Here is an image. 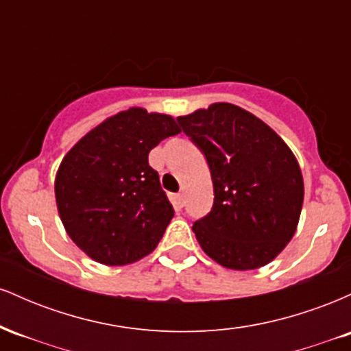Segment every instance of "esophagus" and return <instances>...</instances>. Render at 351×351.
<instances>
[{"label": "esophagus", "instance_id": "obj_1", "mask_svg": "<svg viewBox=\"0 0 351 351\" xmlns=\"http://www.w3.org/2000/svg\"><path fill=\"white\" fill-rule=\"evenodd\" d=\"M173 201H175V206L176 208H183L184 195H183V193H176V195L173 196Z\"/></svg>", "mask_w": 351, "mask_h": 351}]
</instances>
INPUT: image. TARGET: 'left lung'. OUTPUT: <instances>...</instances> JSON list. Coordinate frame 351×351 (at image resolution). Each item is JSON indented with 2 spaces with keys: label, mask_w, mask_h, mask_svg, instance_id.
I'll return each mask as SVG.
<instances>
[{
  "label": "left lung",
  "mask_w": 351,
  "mask_h": 351,
  "mask_svg": "<svg viewBox=\"0 0 351 351\" xmlns=\"http://www.w3.org/2000/svg\"><path fill=\"white\" fill-rule=\"evenodd\" d=\"M203 150L215 204L193 224L206 256L232 271L272 263L295 234L304 178L289 145L251 112L211 104L176 119Z\"/></svg>",
  "instance_id": "8db88e82"
}]
</instances>
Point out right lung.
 <instances>
[{"mask_svg":"<svg viewBox=\"0 0 351 351\" xmlns=\"http://www.w3.org/2000/svg\"><path fill=\"white\" fill-rule=\"evenodd\" d=\"M180 132L171 115L130 107L87 132L64 155L54 181L59 217L95 263H136L160 243L173 206L148 153Z\"/></svg>","mask_w":351,"mask_h":351,"instance_id":"1","label":"right lung"}]
</instances>
